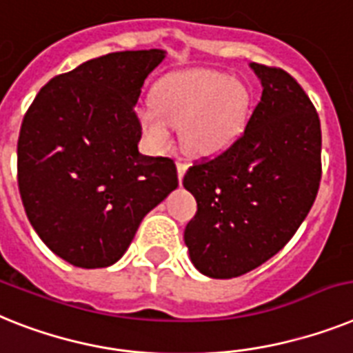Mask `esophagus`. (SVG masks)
I'll list each match as a JSON object with an SVG mask.
<instances>
[{"instance_id":"34e87169","label":"esophagus","mask_w":353,"mask_h":353,"mask_svg":"<svg viewBox=\"0 0 353 353\" xmlns=\"http://www.w3.org/2000/svg\"><path fill=\"white\" fill-rule=\"evenodd\" d=\"M186 168H188V163L181 161V159H179V161H177V177H179V183H181L183 177H185Z\"/></svg>"}]
</instances>
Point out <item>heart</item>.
<instances>
[{
	"mask_svg": "<svg viewBox=\"0 0 353 353\" xmlns=\"http://www.w3.org/2000/svg\"><path fill=\"white\" fill-rule=\"evenodd\" d=\"M154 103L138 111L152 149L168 150L176 125L183 143L195 156H215L230 149L250 120V91L236 77L222 71L194 70L165 77L154 91Z\"/></svg>",
	"mask_w": 353,
	"mask_h": 353,
	"instance_id": "heart-1",
	"label": "heart"
}]
</instances>
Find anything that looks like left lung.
Here are the masks:
<instances>
[{
    "instance_id": "left-lung-1",
    "label": "left lung",
    "mask_w": 353,
    "mask_h": 353,
    "mask_svg": "<svg viewBox=\"0 0 353 353\" xmlns=\"http://www.w3.org/2000/svg\"><path fill=\"white\" fill-rule=\"evenodd\" d=\"M262 97L244 134L213 159L186 170L197 201L185 230L195 269L235 278L268 262L291 241L321 181L319 117L287 71L251 62Z\"/></svg>"
}]
</instances>
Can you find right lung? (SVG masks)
<instances>
[{
	"label": "right lung",
	"mask_w": 353,
	"mask_h": 353,
	"mask_svg": "<svg viewBox=\"0 0 353 353\" xmlns=\"http://www.w3.org/2000/svg\"><path fill=\"white\" fill-rule=\"evenodd\" d=\"M163 50L114 52L53 77L26 111L17 183L41 241L71 265L108 268L177 188L176 163L138 150L134 105Z\"/></svg>",
	"instance_id": "obj_1"
}]
</instances>
